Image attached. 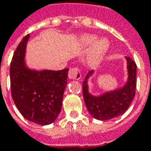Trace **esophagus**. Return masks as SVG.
Here are the masks:
<instances>
[{
    "label": "esophagus",
    "mask_w": 151,
    "mask_h": 151,
    "mask_svg": "<svg viewBox=\"0 0 151 151\" xmlns=\"http://www.w3.org/2000/svg\"><path fill=\"white\" fill-rule=\"evenodd\" d=\"M68 76L71 80H80L81 78V70L78 67H72L70 69L68 73Z\"/></svg>",
    "instance_id": "34e87169"
}]
</instances>
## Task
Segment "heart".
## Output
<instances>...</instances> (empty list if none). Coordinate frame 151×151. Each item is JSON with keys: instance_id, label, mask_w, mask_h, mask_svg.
I'll list each match as a JSON object with an SVG mask.
<instances>
[{"instance_id": "1", "label": "heart", "mask_w": 151, "mask_h": 151, "mask_svg": "<svg viewBox=\"0 0 151 151\" xmlns=\"http://www.w3.org/2000/svg\"><path fill=\"white\" fill-rule=\"evenodd\" d=\"M96 35H86L83 38V41L86 45H92L96 41ZM108 47H109V43L106 39H101L100 40L96 41V44L93 46V49H92L91 54H90V57H89L90 63H97L107 51Z\"/></svg>"}]
</instances>
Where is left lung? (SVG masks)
Instances as JSON below:
<instances>
[{
	"mask_svg": "<svg viewBox=\"0 0 151 151\" xmlns=\"http://www.w3.org/2000/svg\"><path fill=\"white\" fill-rule=\"evenodd\" d=\"M128 69V81L125 86L116 91L106 92L100 96H94L89 93L87 80L93 74L89 71L83 81V96L88 111L95 119L111 120L124 114L130 107L135 96L136 88V64L130 57H126Z\"/></svg>",
	"mask_w": 151,
	"mask_h": 151,
	"instance_id": "1",
	"label": "left lung"
}]
</instances>
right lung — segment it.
I'll use <instances>...</instances> for the list:
<instances>
[{
    "mask_svg": "<svg viewBox=\"0 0 151 151\" xmlns=\"http://www.w3.org/2000/svg\"><path fill=\"white\" fill-rule=\"evenodd\" d=\"M26 35L14 52L10 67L12 96L18 111L26 120L46 125L59 116L68 68L61 70H32L25 65Z\"/></svg>",
    "mask_w": 151,
    "mask_h": 151,
    "instance_id": "right-lung-1",
    "label": "right lung"
}]
</instances>
